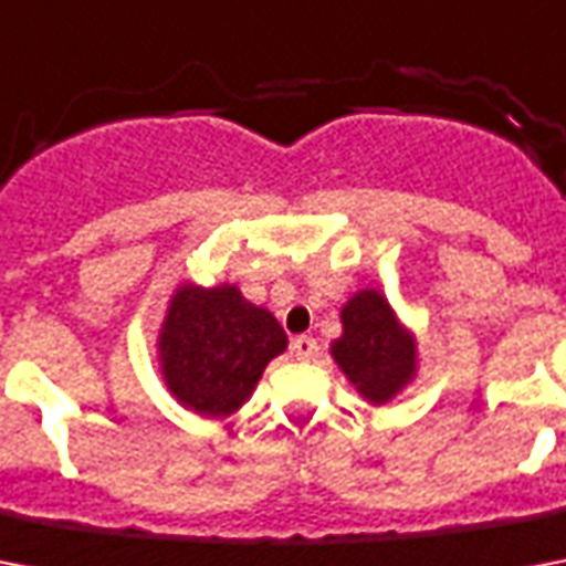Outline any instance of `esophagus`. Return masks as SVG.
I'll return each instance as SVG.
<instances>
[{"label": "esophagus", "mask_w": 566, "mask_h": 566, "mask_svg": "<svg viewBox=\"0 0 566 566\" xmlns=\"http://www.w3.org/2000/svg\"><path fill=\"white\" fill-rule=\"evenodd\" d=\"M291 349H293V355H296V358H302V361H311V358L317 355L319 346L311 335H300V337H293Z\"/></svg>", "instance_id": "esophagus-1"}]
</instances>
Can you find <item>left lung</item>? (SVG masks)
I'll return each instance as SVG.
<instances>
[{
	"instance_id": "1",
	"label": "left lung",
	"mask_w": 566,
	"mask_h": 566,
	"mask_svg": "<svg viewBox=\"0 0 566 566\" xmlns=\"http://www.w3.org/2000/svg\"><path fill=\"white\" fill-rule=\"evenodd\" d=\"M344 337L332 355L370 402L381 405L411 378L413 340L396 323L381 293L361 291L340 311Z\"/></svg>"
}]
</instances>
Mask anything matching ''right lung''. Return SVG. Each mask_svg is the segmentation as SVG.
Instances as JSON below:
<instances>
[{"mask_svg": "<svg viewBox=\"0 0 566 566\" xmlns=\"http://www.w3.org/2000/svg\"><path fill=\"white\" fill-rule=\"evenodd\" d=\"M284 346L287 335L279 319L243 300L238 287L202 291L185 284L172 296L161 332L164 378L188 408L226 417L247 402Z\"/></svg>", "mask_w": 566, "mask_h": 566, "instance_id": "1", "label": "right lung"}]
</instances>
